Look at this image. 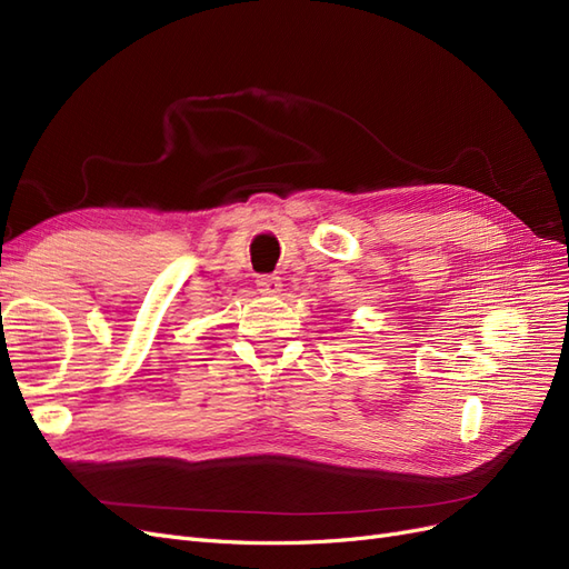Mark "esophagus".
Segmentation results:
<instances>
[{
  "label": "esophagus",
  "instance_id": "34e87169",
  "mask_svg": "<svg viewBox=\"0 0 569 569\" xmlns=\"http://www.w3.org/2000/svg\"><path fill=\"white\" fill-rule=\"evenodd\" d=\"M256 287H258V291H263V295H280L282 282L278 274H258Z\"/></svg>",
  "mask_w": 569,
  "mask_h": 569
}]
</instances>
